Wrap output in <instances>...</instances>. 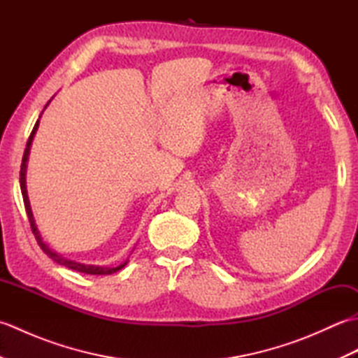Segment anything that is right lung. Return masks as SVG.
I'll use <instances>...</instances> for the list:
<instances>
[{"label": "right lung", "instance_id": "right-lung-1", "mask_svg": "<svg viewBox=\"0 0 358 358\" xmlns=\"http://www.w3.org/2000/svg\"><path fill=\"white\" fill-rule=\"evenodd\" d=\"M50 103V101H49ZM49 103L44 106V109L48 108ZM43 113V112H41ZM41 118V115H40ZM38 124H40V120L36 121L34 129H32V134H30L29 140H27V144H26V149H24V155H22V163H21V171H20V186H21V194H22V200H24V206H26V212H27V217H29V223H30V227H32V232L35 235V238L38 241V245H40V248L44 250V254H48L49 258H52L53 262H57L58 264H63L66 266V268L69 269H73V271H78V272H83V273H89V275H109V273H113L117 272L120 269H123L124 266L127 264V262L121 263L118 266H115V268H108V266H94V264H83V263H78V262H73V260H69V258H64L59 254H57L55 250H52L43 241L41 235H40V231L36 229V224H35V220H34V214H32V209H30V203H29V196H27V187H26V169H27V159H29V154H30V146H32V141H34V136L38 131Z\"/></svg>", "mask_w": 358, "mask_h": 358}]
</instances>
